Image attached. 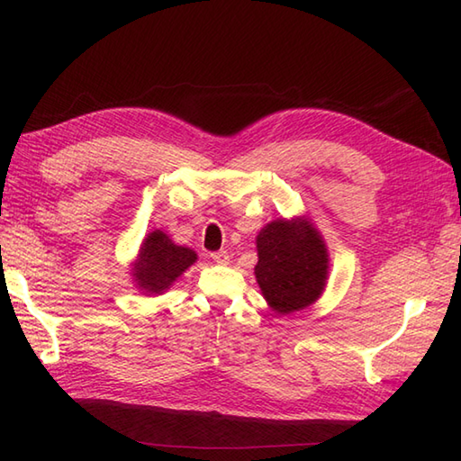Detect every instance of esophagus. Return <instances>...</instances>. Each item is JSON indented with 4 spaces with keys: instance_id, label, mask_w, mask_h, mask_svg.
Masks as SVG:
<instances>
[{
    "instance_id": "esophagus-1",
    "label": "esophagus",
    "mask_w": 461,
    "mask_h": 461,
    "mask_svg": "<svg viewBox=\"0 0 461 461\" xmlns=\"http://www.w3.org/2000/svg\"><path fill=\"white\" fill-rule=\"evenodd\" d=\"M212 259L215 263H228L230 261V253L228 251H215V253H212Z\"/></svg>"
}]
</instances>
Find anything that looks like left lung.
<instances>
[{
    "label": "left lung",
    "instance_id": "8db88e82",
    "mask_svg": "<svg viewBox=\"0 0 461 461\" xmlns=\"http://www.w3.org/2000/svg\"><path fill=\"white\" fill-rule=\"evenodd\" d=\"M256 279L269 307L289 315L312 305L329 276V253L307 218L276 220L258 236Z\"/></svg>",
    "mask_w": 461,
    "mask_h": 461
}]
</instances>
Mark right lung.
<instances>
[{
    "label": "right lung",
    "instance_id": "right-lung-1",
    "mask_svg": "<svg viewBox=\"0 0 461 461\" xmlns=\"http://www.w3.org/2000/svg\"><path fill=\"white\" fill-rule=\"evenodd\" d=\"M195 259L194 249L176 246L162 230H154L144 238L139 258L132 263L136 287L146 295H162Z\"/></svg>",
    "mask_w": 461,
    "mask_h": 461
}]
</instances>
